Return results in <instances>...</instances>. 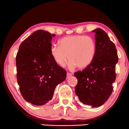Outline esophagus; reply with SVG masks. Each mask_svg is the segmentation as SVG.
<instances>
[{
    "label": "esophagus",
    "instance_id": "34e87169",
    "mask_svg": "<svg viewBox=\"0 0 129 129\" xmlns=\"http://www.w3.org/2000/svg\"><path fill=\"white\" fill-rule=\"evenodd\" d=\"M72 75V73H67V78H69V77H70V76H71Z\"/></svg>",
    "mask_w": 129,
    "mask_h": 129
}]
</instances>
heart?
Here are the masks:
<instances>
[{
	"label": "heart",
	"mask_w": 129,
	"mask_h": 129,
	"mask_svg": "<svg viewBox=\"0 0 129 129\" xmlns=\"http://www.w3.org/2000/svg\"><path fill=\"white\" fill-rule=\"evenodd\" d=\"M97 45L92 37L85 35H70L59 41V46L52 45L50 54L54 61L64 67L68 59L71 69H84L92 63L95 56Z\"/></svg>",
	"instance_id": "1"
}]
</instances>
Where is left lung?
<instances>
[{
  "instance_id": "obj_1",
  "label": "left lung",
  "mask_w": 129,
  "mask_h": 129,
  "mask_svg": "<svg viewBox=\"0 0 129 129\" xmlns=\"http://www.w3.org/2000/svg\"><path fill=\"white\" fill-rule=\"evenodd\" d=\"M92 32L95 33L97 45L95 56L89 66L74 73L78 80L75 91L83 104L98 107L112 93L118 56L115 45L104 30L97 28Z\"/></svg>"
}]
</instances>
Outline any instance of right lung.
<instances>
[{
  "label": "right lung",
  "instance_id": "obj_1",
  "mask_svg": "<svg viewBox=\"0 0 129 129\" xmlns=\"http://www.w3.org/2000/svg\"><path fill=\"white\" fill-rule=\"evenodd\" d=\"M54 34L38 30L22 42L16 57L17 81L25 101L43 105L53 98L55 88L67 72L54 61L50 54Z\"/></svg>",
  "mask_w": 129,
  "mask_h": 129
}]
</instances>
